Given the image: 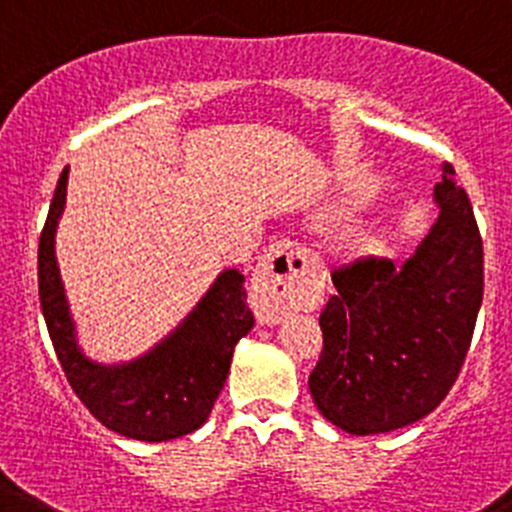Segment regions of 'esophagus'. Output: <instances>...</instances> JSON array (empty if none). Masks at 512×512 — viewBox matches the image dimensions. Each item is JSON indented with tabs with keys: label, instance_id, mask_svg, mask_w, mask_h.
I'll return each instance as SVG.
<instances>
[{
	"label": "esophagus",
	"instance_id": "34e87169",
	"mask_svg": "<svg viewBox=\"0 0 512 512\" xmlns=\"http://www.w3.org/2000/svg\"><path fill=\"white\" fill-rule=\"evenodd\" d=\"M315 283V265L308 250L293 240H278L262 255L252 280V310L257 321L275 326L308 300Z\"/></svg>",
	"mask_w": 512,
	"mask_h": 512
}]
</instances>
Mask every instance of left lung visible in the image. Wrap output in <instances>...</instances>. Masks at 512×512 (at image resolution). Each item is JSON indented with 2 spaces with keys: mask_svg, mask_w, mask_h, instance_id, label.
I'll return each instance as SVG.
<instances>
[{
  "mask_svg": "<svg viewBox=\"0 0 512 512\" xmlns=\"http://www.w3.org/2000/svg\"><path fill=\"white\" fill-rule=\"evenodd\" d=\"M439 217L412 257L333 270L323 351L308 386L331 424L356 437L419 422L460 376L482 303V237L452 164L434 186Z\"/></svg>",
  "mask_w": 512,
  "mask_h": 512,
  "instance_id": "8db88e82",
  "label": "left lung"
}]
</instances>
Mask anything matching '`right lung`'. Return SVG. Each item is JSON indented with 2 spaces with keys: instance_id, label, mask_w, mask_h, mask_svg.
<instances>
[{
  "instance_id": "add662e5",
  "label": "right lung",
  "mask_w": 512,
  "mask_h": 512,
  "mask_svg": "<svg viewBox=\"0 0 512 512\" xmlns=\"http://www.w3.org/2000/svg\"><path fill=\"white\" fill-rule=\"evenodd\" d=\"M68 194L62 169L40 234L37 280L47 331L70 386L103 427L128 439L166 442L207 422L227 381L237 341L252 331L245 275L224 270L186 321L146 356L123 366H100L83 356L62 290L55 257V229Z\"/></svg>"
}]
</instances>
